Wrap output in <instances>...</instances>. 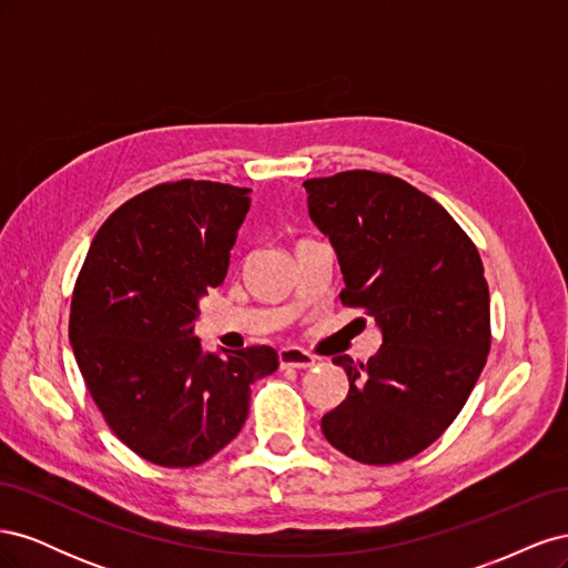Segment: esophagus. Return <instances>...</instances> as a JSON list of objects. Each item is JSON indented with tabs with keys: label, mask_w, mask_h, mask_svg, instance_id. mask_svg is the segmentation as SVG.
Instances as JSON below:
<instances>
[{
	"label": "esophagus",
	"mask_w": 568,
	"mask_h": 568,
	"mask_svg": "<svg viewBox=\"0 0 568 568\" xmlns=\"http://www.w3.org/2000/svg\"><path fill=\"white\" fill-rule=\"evenodd\" d=\"M282 369H311L315 367V357L303 348H282L280 351Z\"/></svg>",
	"instance_id": "esophagus-1"
}]
</instances>
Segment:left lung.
Masks as SVG:
<instances>
[{
    "label": "left lung",
    "mask_w": 568,
    "mask_h": 568,
    "mask_svg": "<svg viewBox=\"0 0 568 568\" xmlns=\"http://www.w3.org/2000/svg\"><path fill=\"white\" fill-rule=\"evenodd\" d=\"M303 186L338 255L341 303L363 307L384 336L367 363L334 357L351 388L322 434L355 462H405L455 422L486 365L484 263L453 215L400 178L346 170Z\"/></svg>",
    "instance_id": "left-lung-1"
}]
</instances>
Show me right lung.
Wrapping results in <instances>:
<instances>
[{
    "mask_svg": "<svg viewBox=\"0 0 568 568\" xmlns=\"http://www.w3.org/2000/svg\"><path fill=\"white\" fill-rule=\"evenodd\" d=\"M251 189L180 180L101 225L73 288L68 338L111 432L159 467H196L242 432L270 346L203 353L199 301L222 284Z\"/></svg>",
    "mask_w": 568,
    "mask_h": 568,
    "instance_id": "add662e5",
    "label": "right lung"
}]
</instances>
